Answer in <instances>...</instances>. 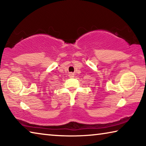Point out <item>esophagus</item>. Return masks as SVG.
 <instances>
[{
  "instance_id": "obj_1",
  "label": "esophagus",
  "mask_w": 146,
  "mask_h": 146,
  "mask_svg": "<svg viewBox=\"0 0 146 146\" xmlns=\"http://www.w3.org/2000/svg\"><path fill=\"white\" fill-rule=\"evenodd\" d=\"M69 76H70V78H73V77H74V74L72 73H71L69 74Z\"/></svg>"
}]
</instances>
